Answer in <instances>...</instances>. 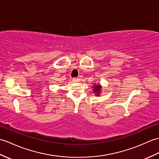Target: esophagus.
Here are the masks:
<instances>
[{
  "mask_svg": "<svg viewBox=\"0 0 159 159\" xmlns=\"http://www.w3.org/2000/svg\"><path fill=\"white\" fill-rule=\"evenodd\" d=\"M79 80L80 79L79 78H76V77H75V78L72 79V81H74V82H79Z\"/></svg>",
  "mask_w": 159,
  "mask_h": 159,
  "instance_id": "esophagus-1",
  "label": "esophagus"
}]
</instances>
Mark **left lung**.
<instances>
[{
  "label": "left lung",
  "mask_w": 159,
  "mask_h": 159,
  "mask_svg": "<svg viewBox=\"0 0 159 159\" xmlns=\"http://www.w3.org/2000/svg\"><path fill=\"white\" fill-rule=\"evenodd\" d=\"M100 89H101V86H99V85H95L94 86V92L95 93H97V94H99V91H100Z\"/></svg>",
  "instance_id": "8db88e82"
}]
</instances>
